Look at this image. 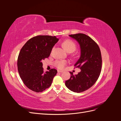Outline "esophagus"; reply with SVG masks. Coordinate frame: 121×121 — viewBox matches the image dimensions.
I'll list each match as a JSON object with an SVG mask.
<instances>
[{"mask_svg": "<svg viewBox=\"0 0 121 121\" xmlns=\"http://www.w3.org/2000/svg\"><path fill=\"white\" fill-rule=\"evenodd\" d=\"M57 72H58V73H61L63 72V71H59V70H58Z\"/></svg>", "mask_w": 121, "mask_h": 121, "instance_id": "obj_1", "label": "esophagus"}]
</instances>
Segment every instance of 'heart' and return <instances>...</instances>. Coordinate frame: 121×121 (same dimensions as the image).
<instances>
[{
  "label": "heart",
  "mask_w": 121,
  "mask_h": 121,
  "mask_svg": "<svg viewBox=\"0 0 121 121\" xmlns=\"http://www.w3.org/2000/svg\"><path fill=\"white\" fill-rule=\"evenodd\" d=\"M63 47L69 53L74 52L76 49V44L71 40H65L62 43ZM54 48H53V49ZM52 49V50H53ZM67 64V61L65 60H57L55 61L53 65L55 67L58 69H63Z\"/></svg>",
  "instance_id": "heart-1"
}]
</instances>
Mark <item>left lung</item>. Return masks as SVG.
Segmentation results:
<instances>
[{
	"label": "left lung",
	"mask_w": 121,
	"mask_h": 121,
	"mask_svg": "<svg viewBox=\"0 0 121 121\" xmlns=\"http://www.w3.org/2000/svg\"><path fill=\"white\" fill-rule=\"evenodd\" d=\"M78 42L81 48V56L74 66L81 69L77 75L70 72L71 77L65 85L74 92L80 93L89 89L95 83L100 75L102 57L99 47L89 36L78 33L69 35Z\"/></svg>",
	"instance_id": "obj_1"
}]
</instances>
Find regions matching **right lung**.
<instances>
[{"label":"right lung","mask_w":121,"mask_h":121,"mask_svg":"<svg viewBox=\"0 0 121 121\" xmlns=\"http://www.w3.org/2000/svg\"><path fill=\"white\" fill-rule=\"evenodd\" d=\"M58 41L56 36L38 35L29 39L21 49L18 72L25 85L34 92H42L49 88L57 73L55 69L44 72L41 61L49 57Z\"/></svg>","instance_id":"obj_1"}]
</instances>
